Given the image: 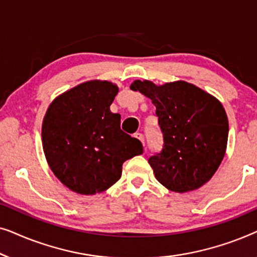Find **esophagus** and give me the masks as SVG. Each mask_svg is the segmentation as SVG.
<instances>
[{"label": "esophagus", "instance_id": "34e87169", "mask_svg": "<svg viewBox=\"0 0 257 257\" xmlns=\"http://www.w3.org/2000/svg\"><path fill=\"white\" fill-rule=\"evenodd\" d=\"M135 137H136L137 139H139L140 142L143 143V145L145 146V138H144V135H143V133H136Z\"/></svg>", "mask_w": 257, "mask_h": 257}]
</instances>
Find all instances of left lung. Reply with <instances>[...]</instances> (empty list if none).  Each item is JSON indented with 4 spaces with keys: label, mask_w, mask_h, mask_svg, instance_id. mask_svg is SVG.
<instances>
[{
    "label": "left lung",
    "mask_w": 257,
    "mask_h": 257,
    "mask_svg": "<svg viewBox=\"0 0 257 257\" xmlns=\"http://www.w3.org/2000/svg\"><path fill=\"white\" fill-rule=\"evenodd\" d=\"M131 90L150 98L164 136L160 153L149 159L157 180L175 193L208 182L227 150V113L221 101L185 80L157 85L137 79Z\"/></svg>",
    "instance_id": "1"
}]
</instances>
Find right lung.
<instances>
[{"label":"right lung","instance_id":"obj_1","mask_svg":"<svg viewBox=\"0 0 257 257\" xmlns=\"http://www.w3.org/2000/svg\"><path fill=\"white\" fill-rule=\"evenodd\" d=\"M117 84L87 80L55 98L42 124L49 167L72 192L94 195L114 185L122 164L143 153L140 140L120 130V114L110 106Z\"/></svg>","mask_w":257,"mask_h":257}]
</instances>
